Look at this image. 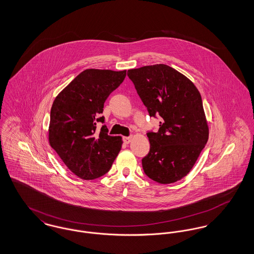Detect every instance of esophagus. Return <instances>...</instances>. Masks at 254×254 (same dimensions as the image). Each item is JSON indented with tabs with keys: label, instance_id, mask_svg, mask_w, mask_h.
Listing matches in <instances>:
<instances>
[{
	"label": "esophagus",
	"instance_id": "1",
	"mask_svg": "<svg viewBox=\"0 0 254 254\" xmlns=\"http://www.w3.org/2000/svg\"><path fill=\"white\" fill-rule=\"evenodd\" d=\"M124 143L125 144H129L131 141H132V137L129 136V137H124Z\"/></svg>",
	"mask_w": 254,
	"mask_h": 254
}]
</instances>
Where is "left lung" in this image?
I'll list each match as a JSON object with an SVG mask.
<instances>
[{"mask_svg":"<svg viewBox=\"0 0 254 254\" xmlns=\"http://www.w3.org/2000/svg\"><path fill=\"white\" fill-rule=\"evenodd\" d=\"M127 76L150 116L162 120L158 132H148L145 174L160 184L181 180L193 168L208 140L202 98L193 83L167 64L127 70Z\"/></svg>","mask_w":254,"mask_h":254,"instance_id":"1","label":"left lung"}]
</instances>
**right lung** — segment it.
<instances>
[{"label":"right lung","mask_w":254,"mask_h":254,"mask_svg":"<svg viewBox=\"0 0 254 254\" xmlns=\"http://www.w3.org/2000/svg\"><path fill=\"white\" fill-rule=\"evenodd\" d=\"M127 70L88 68L80 73L56 96L51 110L49 142L67 169L84 180L109 171L121 150V136H109L103 126L104 103L121 85Z\"/></svg>","instance_id":"right-lung-1"}]
</instances>
